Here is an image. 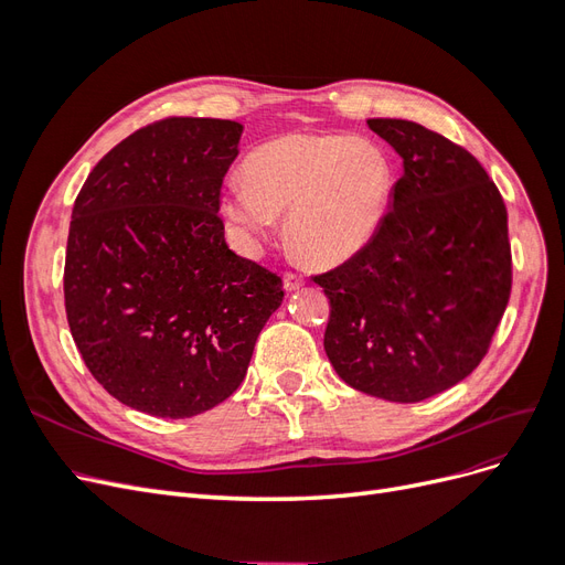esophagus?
<instances>
[{
    "label": "esophagus",
    "instance_id": "1",
    "mask_svg": "<svg viewBox=\"0 0 565 565\" xmlns=\"http://www.w3.org/2000/svg\"><path fill=\"white\" fill-rule=\"evenodd\" d=\"M282 282H285V289L295 292V289H299L303 285V276H299V273H295V270H287L282 276Z\"/></svg>",
    "mask_w": 565,
    "mask_h": 565
}]
</instances>
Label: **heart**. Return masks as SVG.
I'll return each instance as SVG.
<instances>
[{"label": "heart", "mask_w": 565, "mask_h": 565, "mask_svg": "<svg viewBox=\"0 0 565 565\" xmlns=\"http://www.w3.org/2000/svg\"><path fill=\"white\" fill-rule=\"evenodd\" d=\"M241 181L221 198L233 226L262 241L285 214L289 247L316 266H334L380 233L396 169L380 143L361 136L285 134L247 152Z\"/></svg>", "instance_id": "heart-1"}]
</instances>
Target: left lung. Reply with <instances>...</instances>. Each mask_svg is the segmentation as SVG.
Listing matches in <instances>:
<instances>
[{
	"label": "left lung",
	"mask_w": 565,
	"mask_h": 565,
	"mask_svg": "<svg viewBox=\"0 0 565 565\" xmlns=\"http://www.w3.org/2000/svg\"><path fill=\"white\" fill-rule=\"evenodd\" d=\"M403 158L374 241L311 276L330 299L324 353L349 386L419 403L483 361L511 295L507 207L467 148L409 119H367Z\"/></svg>",
	"instance_id": "left-lung-1"
}]
</instances>
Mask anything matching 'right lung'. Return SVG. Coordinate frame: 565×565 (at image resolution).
<instances>
[{
	"label": "right lung",
	"instance_id": "1",
	"mask_svg": "<svg viewBox=\"0 0 565 565\" xmlns=\"http://www.w3.org/2000/svg\"><path fill=\"white\" fill-rule=\"evenodd\" d=\"M243 125L167 117L98 160L75 200L63 295L84 365L139 413H207L243 384L282 280L228 249L221 183Z\"/></svg>",
	"mask_w": 565,
	"mask_h": 565
}]
</instances>
